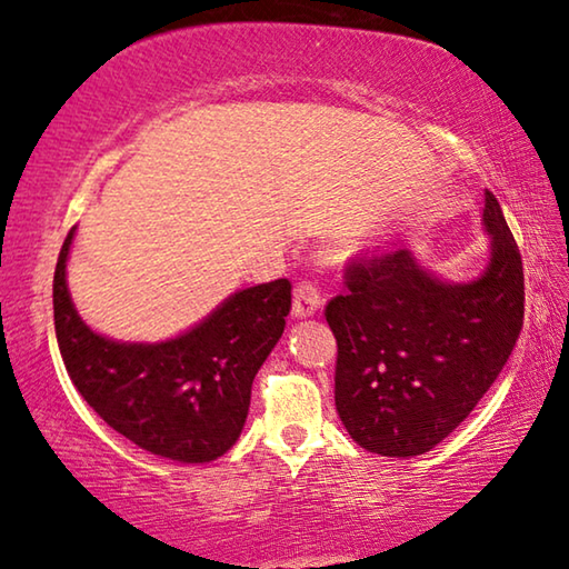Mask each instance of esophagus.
I'll list each match as a JSON object with an SVG mask.
<instances>
[{"instance_id":"esophagus-1","label":"esophagus","mask_w":569,"mask_h":569,"mask_svg":"<svg viewBox=\"0 0 569 569\" xmlns=\"http://www.w3.org/2000/svg\"><path fill=\"white\" fill-rule=\"evenodd\" d=\"M321 308V296L319 288L311 281H301L293 291V316L296 319H308Z\"/></svg>"}]
</instances>
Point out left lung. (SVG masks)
<instances>
[{"mask_svg":"<svg viewBox=\"0 0 569 569\" xmlns=\"http://www.w3.org/2000/svg\"><path fill=\"white\" fill-rule=\"evenodd\" d=\"M481 228L489 256L469 281H447L403 248L349 268V293L326 306L339 343L336 411L366 451L407 459L435 449L512 353L525 321V273L492 192Z\"/></svg>","mask_w":569,"mask_h":569,"instance_id":"left-lung-1","label":"left lung"}]
</instances>
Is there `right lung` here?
Segmentation results:
<instances>
[{
  "mask_svg": "<svg viewBox=\"0 0 569 569\" xmlns=\"http://www.w3.org/2000/svg\"><path fill=\"white\" fill-rule=\"evenodd\" d=\"M54 268V333L82 399L132 445L182 465L223 457L246 427L250 387L283 336L291 283L240 288L166 341H118L82 321L67 286L74 240Z\"/></svg>",
  "mask_w": 569,
  "mask_h": 569,
  "instance_id": "right-lung-1",
  "label": "right lung"
}]
</instances>
